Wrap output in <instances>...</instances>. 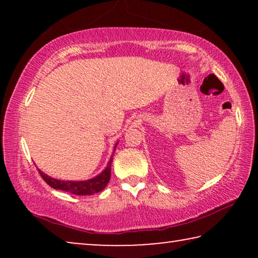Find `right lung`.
<instances>
[{
    "label": "right lung",
    "instance_id": "1",
    "mask_svg": "<svg viewBox=\"0 0 258 258\" xmlns=\"http://www.w3.org/2000/svg\"><path fill=\"white\" fill-rule=\"evenodd\" d=\"M116 146H115V149H116ZM115 149H113V152H115ZM111 161H112V156L110 157V160H109L107 167L103 169V172L100 173L99 175H97L95 177L90 178V180H86V181H61V180H55V178L46 175V174L43 173L41 169H38V173L41 174L43 180H44L51 187H53V189L71 192V194L77 195V196H90V195H94V194H98L100 191H102L108 184L109 180H110Z\"/></svg>",
    "mask_w": 258,
    "mask_h": 258
}]
</instances>
